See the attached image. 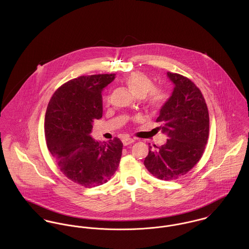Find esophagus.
<instances>
[{
	"label": "esophagus",
	"instance_id": "esophagus-1",
	"mask_svg": "<svg viewBox=\"0 0 249 249\" xmlns=\"http://www.w3.org/2000/svg\"><path fill=\"white\" fill-rule=\"evenodd\" d=\"M122 142L124 143V145H128V144L134 142V140L131 139V138H128V137H124V138L122 140Z\"/></svg>",
	"mask_w": 249,
	"mask_h": 249
}]
</instances>
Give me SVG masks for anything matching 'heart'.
Instances as JSON below:
<instances>
[{
	"label": "heart",
	"mask_w": 249,
	"mask_h": 249,
	"mask_svg": "<svg viewBox=\"0 0 249 249\" xmlns=\"http://www.w3.org/2000/svg\"><path fill=\"white\" fill-rule=\"evenodd\" d=\"M124 82L135 96L139 98L145 96V101L150 107H161L168 98L166 92L153 87L152 80L142 72H131L124 77Z\"/></svg>",
	"instance_id": "1"
}]
</instances>
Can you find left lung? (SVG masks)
<instances>
[{"instance_id":"left-lung-1","label":"left lung","mask_w":249,"mask_h":249,"mask_svg":"<svg viewBox=\"0 0 249 249\" xmlns=\"http://www.w3.org/2000/svg\"><path fill=\"white\" fill-rule=\"evenodd\" d=\"M171 97L160 109L157 128L168 136L165 144L155 146L143 164L155 178L174 180L187 174L199 161L209 135V113L200 90L189 78L171 71Z\"/></svg>"}]
</instances>
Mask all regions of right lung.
<instances>
[{"label": "right lung", "mask_w": 249, "mask_h": 249, "mask_svg": "<svg viewBox=\"0 0 249 249\" xmlns=\"http://www.w3.org/2000/svg\"><path fill=\"white\" fill-rule=\"evenodd\" d=\"M115 73L82 75L53 95L45 116L47 146L66 178L84 187L100 186L118 169L123 142L91 137L95 120L103 117L102 92Z\"/></svg>", "instance_id": "1"}]
</instances>
